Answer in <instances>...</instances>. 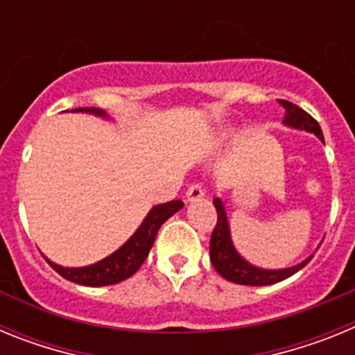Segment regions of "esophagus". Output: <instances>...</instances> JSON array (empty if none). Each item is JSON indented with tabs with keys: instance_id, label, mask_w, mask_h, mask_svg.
<instances>
[{
	"instance_id": "esophagus-1",
	"label": "esophagus",
	"mask_w": 355,
	"mask_h": 355,
	"mask_svg": "<svg viewBox=\"0 0 355 355\" xmlns=\"http://www.w3.org/2000/svg\"><path fill=\"white\" fill-rule=\"evenodd\" d=\"M205 196L206 193L200 184H192V187L187 190V202H197V200H200Z\"/></svg>"
}]
</instances>
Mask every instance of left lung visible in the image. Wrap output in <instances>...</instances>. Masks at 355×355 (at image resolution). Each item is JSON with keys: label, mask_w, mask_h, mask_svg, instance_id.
<instances>
[{"label": "left lung", "mask_w": 355, "mask_h": 355, "mask_svg": "<svg viewBox=\"0 0 355 355\" xmlns=\"http://www.w3.org/2000/svg\"><path fill=\"white\" fill-rule=\"evenodd\" d=\"M279 103L286 108V117L283 121L284 126L291 128V130L313 133L320 142H324V135H322L318 122L311 115L306 114L302 108H299V106L290 101ZM213 205L216 208L218 220H216V227L211 234V241H209V259H211L213 268L231 283L245 284V286H268V284H275L279 281L291 277L311 261L313 254L300 263H297V265L286 266V268H261V266L252 265L234 247L224 200L220 197H215Z\"/></svg>", "instance_id": "left-lung-1"}]
</instances>
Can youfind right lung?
I'll use <instances>...</instances> for the list:
<instances>
[{
    "mask_svg": "<svg viewBox=\"0 0 355 355\" xmlns=\"http://www.w3.org/2000/svg\"><path fill=\"white\" fill-rule=\"evenodd\" d=\"M74 114H89L94 117H101L105 121H110L103 110L97 108H78L71 110ZM183 200L175 199L165 205H156L149 209L142 224L137 227L133 234L128 238L117 250L92 263V265L85 266H64L58 263L51 261L49 258L44 256V259L51 265L53 270H56L64 279L71 283L81 284V286H110V284H117L126 281L128 277L139 270L146 258L149 256V250L155 243V238L158 234V229L165 220H168L174 213L183 208Z\"/></svg>",
    "mask_w": 355,
    "mask_h": 355,
    "instance_id": "right-lung-1",
    "label": "right lung"
}]
</instances>
